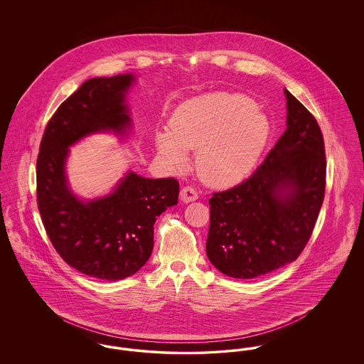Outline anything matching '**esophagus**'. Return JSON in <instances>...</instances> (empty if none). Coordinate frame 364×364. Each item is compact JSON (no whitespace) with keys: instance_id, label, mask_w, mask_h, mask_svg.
Instances as JSON below:
<instances>
[{"instance_id":"obj_1","label":"esophagus","mask_w":364,"mask_h":364,"mask_svg":"<svg viewBox=\"0 0 364 364\" xmlns=\"http://www.w3.org/2000/svg\"><path fill=\"white\" fill-rule=\"evenodd\" d=\"M180 199H181L184 203L193 202V200L198 199V192L193 190L192 187H184L183 190L180 191Z\"/></svg>"}]
</instances>
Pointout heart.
Returning <instances> with one entry per match:
<instances>
[{
    "label": "heart",
    "mask_w": 364,
    "mask_h": 364,
    "mask_svg": "<svg viewBox=\"0 0 364 364\" xmlns=\"http://www.w3.org/2000/svg\"><path fill=\"white\" fill-rule=\"evenodd\" d=\"M169 131L156 134L158 151L173 166L196 153V171L211 186L239 181L254 168L267 141L270 122L242 94L210 92L177 106Z\"/></svg>",
    "instance_id": "heart-1"
}]
</instances>
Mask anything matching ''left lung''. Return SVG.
<instances>
[{"label":"left lung","mask_w":364,"mask_h":364,"mask_svg":"<svg viewBox=\"0 0 364 364\" xmlns=\"http://www.w3.org/2000/svg\"><path fill=\"white\" fill-rule=\"evenodd\" d=\"M287 129L258 169L208 199V260L226 276H264L297 259L325 198L326 156L311 113L285 90Z\"/></svg>","instance_id":"1"}]
</instances>
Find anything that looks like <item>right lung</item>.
<instances>
[{
    "label": "right lung",
    "instance_id": "obj_1",
    "mask_svg": "<svg viewBox=\"0 0 364 364\" xmlns=\"http://www.w3.org/2000/svg\"><path fill=\"white\" fill-rule=\"evenodd\" d=\"M134 75L94 77L58 106L48 122L36 159V202L58 255L90 277L116 281L135 274L154 245V224L177 205L178 181L128 172L110 195L90 202L68 187L70 146L90 134L131 127L124 104Z\"/></svg>",
    "mask_w": 364,
    "mask_h": 364
}]
</instances>
